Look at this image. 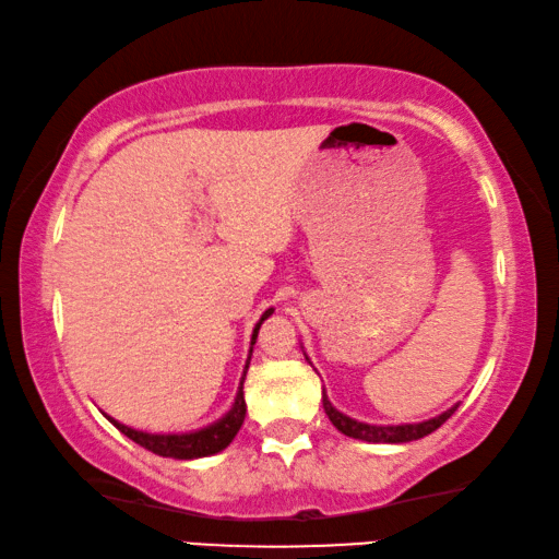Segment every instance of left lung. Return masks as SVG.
<instances>
[{
    "label": "left lung",
    "instance_id": "8db88e82",
    "mask_svg": "<svg viewBox=\"0 0 559 559\" xmlns=\"http://www.w3.org/2000/svg\"><path fill=\"white\" fill-rule=\"evenodd\" d=\"M323 407H325L328 418H331V423L343 432V436L356 438V440H366V442H411V440L430 436L432 430H438L440 425L455 413L457 405L450 407V411H445L442 415H438V418L425 420V423H413V425H368V423H358V420L348 418V415L335 411L331 401H328L325 393H323Z\"/></svg>",
    "mask_w": 559,
    "mask_h": 559
}]
</instances>
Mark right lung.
Returning <instances> with one entry per match:
<instances>
[{
  "label": "right lung",
  "instance_id": "1",
  "mask_svg": "<svg viewBox=\"0 0 559 559\" xmlns=\"http://www.w3.org/2000/svg\"><path fill=\"white\" fill-rule=\"evenodd\" d=\"M273 311H265L263 318L259 321V325H255L251 345L255 343V338H259L261 323ZM246 370H248V362H246ZM243 418H246V401H243V380H241V388H238V393H236V403H234L231 411H228L226 418H221L218 423L209 425V428L197 430V432H186V436H152V432H141V430H134V428H127V425H121L114 418H109V420L117 425L123 436L139 442L141 448L152 450L154 455L176 457V460H191V457H206V455L221 453V450H224L228 442L236 438V432L241 430Z\"/></svg>",
  "mask_w": 559,
  "mask_h": 559
}]
</instances>
